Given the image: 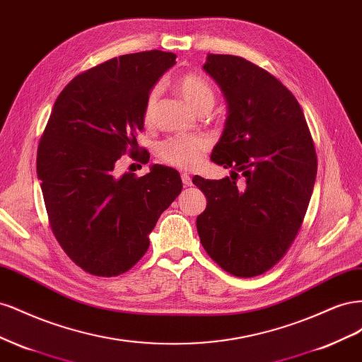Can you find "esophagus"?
I'll use <instances>...</instances> for the list:
<instances>
[{
  "mask_svg": "<svg viewBox=\"0 0 362 362\" xmlns=\"http://www.w3.org/2000/svg\"><path fill=\"white\" fill-rule=\"evenodd\" d=\"M181 180H182V184L185 185V187H189V185H192V177L189 173H181Z\"/></svg>",
  "mask_w": 362,
  "mask_h": 362,
  "instance_id": "34e87169",
  "label": "esophagus"
}]
</instances>
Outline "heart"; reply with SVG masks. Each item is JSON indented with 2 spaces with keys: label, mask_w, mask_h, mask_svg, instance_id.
Here are the masks:
<instances>
[{
  "label": "heart",
  "mask_w": 362,
  "mask_h": 362,
  "mask_svg": "<svg viewBox=\"0 0 362 362\" xmlns=\"http://www.w3.org/2000/svg\"><path fill=\"white\" fill-rule=\"evenodd\" d=\"M175 89L184 98L193 110L196 112L204 104L214 103V90L211 84L204 76L196 74H185L175 83ZM157 105V90L148 95L145 104V122H151L154 117ZM206 140L198 136H177L170 137L160 145V157L175 168L189 169L199 164L202 152L206 149Z\"/></svg>",
  "instance_id": "1"
}]
</instances>
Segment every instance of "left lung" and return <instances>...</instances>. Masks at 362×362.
<instances>
[{"label": "left lung", "mask_w": 362, "mask_h": 362, "mask_svg": "<svg viewBox=\"0 0 362 362\" xmlns=\"http://www.w3.org/2000/svg\"><path fill=\"white\" fill-rule=\"evenodd\" d=\"M204 71L226 100L225 128L211 161L231 177L193 184L206 196L196 218L201 243L234 276H257L284 257L308 208L317 156L294 95L267 71L237 56L208 54Z\"/></svg>", "instance_id": "obj_1"}]
</instances>
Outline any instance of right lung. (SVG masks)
Here are the masks:
<instances>
[{"instance_id": "add662e5", "label": "right lung", "mask_w": 362, "mask_h": 362, "mask_svg": "<svg viewBox=\"0 0 362 362\" xmlns=\"http://www.w3.org/2000/svg\"><path fill=\"white\" fill-rule=\"evenodd\" d=\"M175 59L158 49L125 54L75 76L40 137L37 177L51 229L92 275L117 276L133 267L160 214L182 190L180 173L161 164L140 178L115 170L128 148L137 149L148 95Z\"/></svg>"}]
</instances>
